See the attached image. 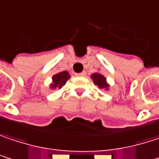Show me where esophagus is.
<instances>
[{"label": "esophagus", "instance_id": "34e87169", "mask_svg": "<svg viewBox=\"0 0 159 159\" xmlns=\"http://www.w3.org/2000/svg\"><path fill=\"white\" fill-rule=\"evenodd\" d=\"M86 75V72L85 71H83L82 73H79V74H75L76 76H84Z\"/></svg>", "mask_w": 159, "mask_h": 159}]
</instances>
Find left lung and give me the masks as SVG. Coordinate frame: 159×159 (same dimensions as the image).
<instances>
[{
  "label": "left lung",
  "instance_id": "left-lung-1",
  "mask_svg": "<svg viewBox=\"0 0 159 159\" xmlns=\"http://www.w3.org/2000/svg\"><path fill=\"white\" fill-rule=\"evenodd\" d=\"M91 78L93 79V82L95 85H97L100 89H105L109 90V84L107 83L106 78L100 73H94L91 75Z\"/></svg>",
  "mask_w": 159,
  "mask_h": 159
}]
</instances>
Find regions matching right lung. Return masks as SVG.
<instances>
[{
	"mask_svg": "<svg viewBox=\"0 0 159 159\" xmlns=\"http://www.w3.org/2000/svg\"><path fill=\"white\" fill-rule=\"evenodd\" d=\"M70 75L67 71L59 72L52 76V84H50V89H61L64 86L67 80L70 78Z\"/></svg>",
	"mask_w": 159,
	"mask_h": 159,
	"instance_id": "right-lung-1",
	"label": "right lung"
}]
</instances>
